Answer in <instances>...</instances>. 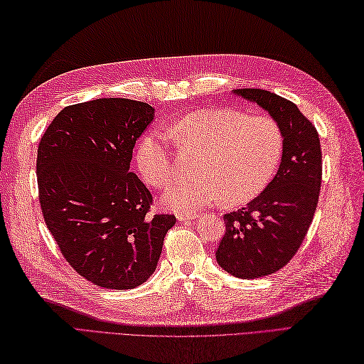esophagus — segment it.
<instances>
[{"label": "esophagus", "mask_w": 364, "mask_h": 364, "mask_svg": "<svg viewBox=\"0 0 364 364\" xmlns=\"http://www.w3.org/2000/svg\"><path fill=\"white\" fill-rule=\"evenodd\" d=\"M198 218V213H181V215H177V219L181 220V223H188V220H193Z\"/></svg>", "instance_id": "esophagus-1"}]
</instances>
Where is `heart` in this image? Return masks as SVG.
<instances>
[{"label": "heart", "instance_id": "b5f03b06", "mask_svg": "<svg viewBox=\"0 0 364 364\" xmlns=\"http://www.w3.org/2000/svg\"><path fill=\"white\" fill-rule=\"evenodd\" d=\"M162 132H149L136 151L137 168L146 183L164 188L174 165L170 140L199 149L198 176L168 187L162 203L173 211L193 213L224 198L228 205L252 200L277 171L282 154V132L269 115H245L232 108L187 114Z\"/></svg>", "mask_w": 364, "mask_h": 364}]
</instances>
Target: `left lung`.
Wrapping results in <instances>:
<instances>
[{
	"mask_svg": "<svg viewBox=\"0 0 364 364\" xmlns=\"http://www.w3.org/2000/svg\"><path fill=\"white\" fill-rule=\"evenodd\" d=\"M277 120L284 137L277 176L247 207L224 215L225 233L216 249L220 267L236 278L267 277L296 255L312 224L323 164L318 131L298 106L265 90H235Z\"/></svg>",
	"mask_w": 364,
	"mask_h": 364,
	"instance_id": "8db88e82",
	"label": "left lung"
}]
</instances>
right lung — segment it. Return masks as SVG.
Instances as JSON below:
<instances>
[{
  "mask_svg": "<svg viewBox=\"0 0 364 364\" xmlns=\"http://www.w3.org/2000/svg\"><path fill=\"white\" fill-rule=\"evenodd\" d=\"M154 108L129 99L66 106L40 140L41 213L61 255L92 284L134 289L151 277L174 215L151 213L153 196L129 171Z\"/></svg>",
  "mask_w": 364,
  "mask_h": 364,
  "instance_id": "obj_1",
  "label": "right lung"
}]
</instances>
